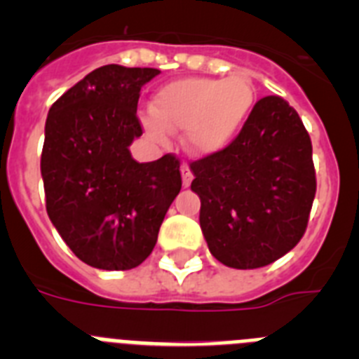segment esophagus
Masks as SVG:
<instances>
[{"instance_id":"1","label":"esophagus","mask_w":359,"mask_h":359,"mask_svg":"<svg viewBox=\"0 0 359 359\" xmlns=\"http://www.w3.org/2000/svg\"><path fill=\"white\" fill-rule=\"evenodd\" d=\"M182 180H183V187H190V183H192V180H194V176H192V170H190V167L187 163L182 165Z\"/></svg>"}]
</instances>
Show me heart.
<instances>
[{"label":"heart","instance_id":"obj_1","mask_svg":"<svg viewBox=\"0 0 359 359\" xmlns=\"http://www.w3.org/2000/svg\"><path fill=\"white\" fill-rule=\"evenodd\" d=\"M255 102V86L243 73L226 79H180L158 90L152 115L142 116V123L158 144L169 142V131H185L190 151L208 156L236 140Z\"/></svg>","mask_w":359,"mask_h":359}]
</instances>
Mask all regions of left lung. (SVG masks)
Here are the masks:
<instances>
[{
    "label": "left lung",
    "mask_w": 359,
    "mask_h": 359,
    "mask_svg": "<svg viewBox=\"0 0 359 359\" xmlns=\"http://www.w3.org/2000/svg\"><path fill=\"white\" fill-rule=\"evenodd\" d=\"M190 170L203 236L224 266L262 268L302 239L316 192L313 147L284 98H261L236 140Z\"/></svg>",
    "instance_id": "1"
}]
</instances>
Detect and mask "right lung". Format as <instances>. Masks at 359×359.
I'll return each instance as SVG.
<instances>
[{
  "label": "right lung",
  "instance_id": "obj_1",
  "mask_svg": "<svg viewBox=\"0 0 359 359\" xmlns=\"http://www.w3.org/2000/svg\"><path fill=\"white\" fill-rule=\"evenodd\" d=\"M156 68L93 69L48 111L41 154L46 212L75 255L107 271L140 266L182 190L180 160L138 163L140 90Z\"/></svg>",
  "mask_w": 359,
  "mask_h": 359
}]
</instances>
